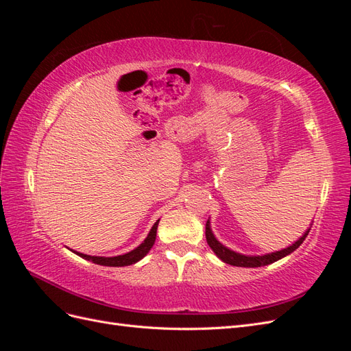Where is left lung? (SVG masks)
I'll use <instances>...</instances> for the list:
<instances>
[{"instance_id": "left-lung-1", "label": "left lung", "mask_w": 351, "mask_h": 351, "mask_svg": "<svg viewBox=\"0 0 351 351\" xmlns=\"http://www.w3.org/2000/svg\"><path fill=\"white\" fill-rule=\"evenodd\" d=\"M312 227V226H311ZM309 230L307 228V231L304 232V234L297 240L295 243H293L291 246L285 247L282 250H278V252H272V253H267V254H261V256H246V254H241V253H237V252H232L230 250L228 247H226L224 244H221L215 236L214 232H212L210 230V222L209 219L206 221V230H205V234H206V241L209 244V247L214 250V253L217 254V256L222 261L226 262L228 265H232V267H243V268H258V267H265V265H269V263H274L277 262L280 259H282L284 256H287V254L293 253L297 247L300 246V244L304 241V239L307 237V234H309Z\"/></svg>"}]
</instances>
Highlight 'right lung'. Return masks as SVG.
I'll use <instances>...</instances> for the list:
<instances>
[{
	"label": "right lung",
	"instance_id": "right-lung-1",
	"mask_svg": "<svg viewBox=\"0 0 351 351\" xmlns=\"http://www.w3.org/2000/svg\"><path fill=\"white\" fill-rule=\"evenodd\" d=\"M158 222L159 219L155 222L154 227L151 228L149 234L143 240V243L141 246H137L134 250L124 253V254H119V256H112V258H104V256H90V254H84V253H79L76 250H73L76 254H79L80 258L90 261L97 265H102V267H127V265H132L139 262L142 258H145L147 252H149L154 246L155 239H156V228H158Z\"/></svg>",
	"mask_w": 351,
	"mask_h": 351
}]
</instances>
